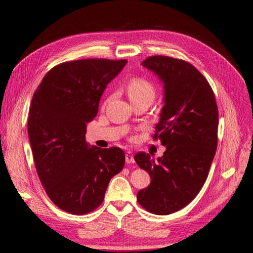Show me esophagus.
I'll use <instances>...</instances> for the list:
<instances>
[{"label": "esophagus", "mask_w": 253, "mask_h": 253, "mask_svg": "<svg viewBox=\"0 0 253 253\" xmlns=\"http://www.w3.org/2000/svg\"><path fill=\"white\" fill-rule=\"evenodd\" d=\"M125 160H126V164H133L134 163V158H133V155L130 151L126 152L125 154Z\"/></svg>", "instance_id": "1"}]
</instances>
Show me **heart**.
I'll return each instance as SVG.
<instances>
[{"label":"heart","instance_id":"1","mask_svg":"<svg viewBox=\"0 0 253 253\" xmlns=\"http://www.w3.org/2000/svg\"><path fill=\"white\" fill-rule=\"evenodd\" d=\"M126 88L129 99L131 101L143 98V97H151V98L154 99V86L150 81L143 79V78H133V79L128 82Z\"/></svg>","mask_w":253,"mask_h":253}]
</instances>
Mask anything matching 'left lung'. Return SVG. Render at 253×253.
I'll list each match as a JSON object with an SVG mask.
<instances>
[{
	"mask_svg": "<svg viewBox=\"0 0 253 253\" xmlns=\"http://www.w3.org/2000/svg\"><path fill=\"white\" fill-rule=\"evenodd\" d=\"M164 83V102L154 139L167 147L157 161L140 152L134 160L151 184L137 193L155 215L182 210L202 188L217 150L218 107L210 83L188 62L155 55L141 63Z\"/></svg>",
	"mask_w": 253,
	"mask_h": 253,
	"instance_id": "8db88e82",
	"label": "left lung"
}]
</instances>
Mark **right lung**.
<instances>
[{
	"instance_id": "add662e5",
	"label": "right lung",
	"mask_w": 253,
	"mask_h": 253,
	"mask_svg": "<svg viewBox=\"0 0 253 253\" xmlns=\"http://www.w3.org/2000/svg\"><path fill=\"white\" fill-rule=\"evenodd\" d=\"M127 60L86 59L56 65L31 102L28 133L34 164L51 201L73 215L96 210L110 179L125 165L120 147H90L86 123L98 112L107 84Z\"/></svg>"
}]
</instances>
